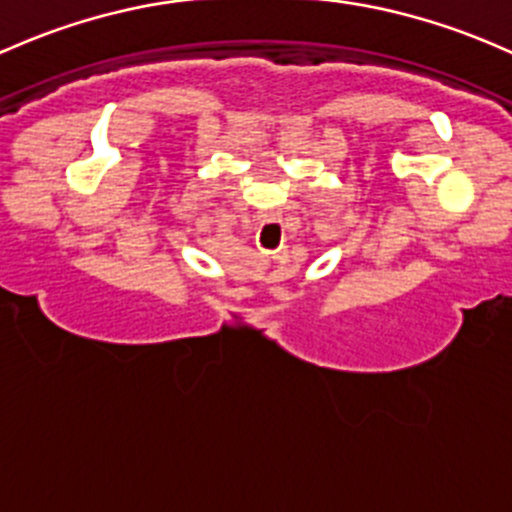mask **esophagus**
Returning <instances> with one entry per match:
<instances>
[{
  "mask_svg": "<svg viewBox=\"0 0 512 512\" xmlns=\"http://www.w3.org/2000/svg\"><path fill=\"white\" fill-rule=\"evenodd\" d=\"M270 297H272V299H279V297H282V289L272 287V289H270Z\"/></svg>",
  "mask_w": 512,
  "mask_h": 512,
  "instance_id": "obj_1",
  "label": "esophagus"
}]
</instances>
